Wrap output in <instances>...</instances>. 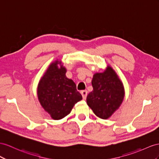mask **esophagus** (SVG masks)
<instances>
[{"label":"esophagus","instance_id":"esophagus-1","mask_svg":"<svg viewBox=\"0 0 159 159\" xmlns=\"http://www.w3.org/2000/svg\"><path fill=\"white\" fill-rule=\"evenodd\" d=\"M81 95L83 96V98L84 99H85L87 98V90H83V91H81L80 92Z\"/></svg>","mask_w":159,"mask_h":159}]
</instances>
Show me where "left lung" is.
Listing matches in <instances>:
<instances>
[{"label":"left lung","instance_id":"obj_1","mask_svg":"<svg viewBox=\"0 0 159 159\" xmlns=\"http://www.w3.org/2000/svg\"><path fill=\"white\" fill-rule=\"evenodd\" d=\"M91 83L93 90L87 95V103L97 116L106 120L123 101V84L109 66L103 72L95 74Z\"/></svg>","mask_w":159,"mask_h":159}]
</instances>
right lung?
Here are the masks:
<instances>
[{"instance_id":"add662e5","label":"right lung","mask_w":159,"mask_h":159,"mask_svg":"<svg viewBox=\"0 0 159 159\" xmlns=\"http://www.w3.org/2000/svg\"><path fill=\"white\" fill-rule=\"evenodd\" d=\"M58 64V60L51 64L38 87L41 105L56 120L68 115L74 105L83 99L74 81L66 77V69L62 65L59 68Z\"/></svg>"}]
</instances>
